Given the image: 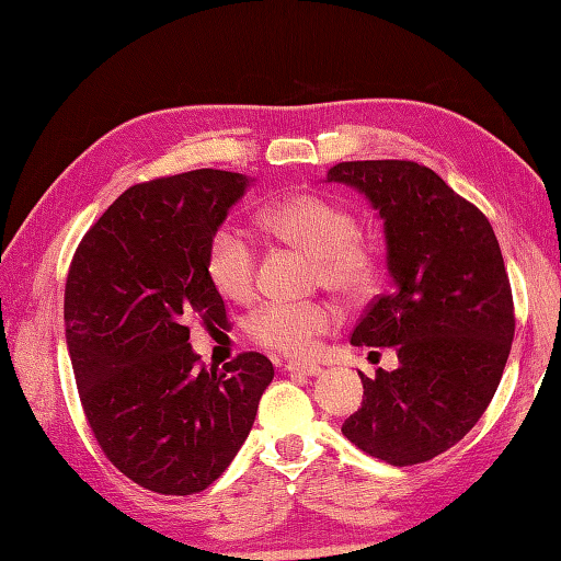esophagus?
Wrapping results in <instances>:
<instances>
[{"instance_id":"34e87169","label":"esophagus","mask_w":561,"mask_h":561,"mask_svg":"<svg viewBox=\"0 0 561 561\" xmlns=\"http://www.w3.org/2000/svg\"><path fill=\"white\" fill-rule=\"evenodd\" d=\"M284 370L297 373V375H321L323 373L321 365H313V363H287L284 365Z\"/></svg>"}]
</instances>
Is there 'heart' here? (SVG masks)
I'll return each mask as SVG.
<instances>
[{"mask_svg":"<svg viewBox=\"0 0 561 561\" xmlns=\"http://www.w3.org/2000/svg\"><path fill=\"white\" fill-rule=\"evenodd\" d=\"M279 240L316 257V279L355 299L375 279V254L358 238L353 210L319 193H291L264 213ZM208 277L222 297L248 301L257 289V248L236 222L220 226L208 242ZM335 325V311L323 301H264L250 313L252 341L282 355H307Z\"/></svg>","mask_w":561,"mask_h":561,"instance_id":"heart-1","label":"heart"}]
</instances>
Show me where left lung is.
<instances>
[{
	"label": "left lung",
	"instance_id": "1",
	"mask_svg": "<svg viewBox=\"0 0 561 561\" xmlns=\"http://www.w3.org/2000/svg\"><path fill=\"white\" fill-rule=\"evenodd\" d=\"M325 179L380 213L392 279L351 343L394 348L400 363L358 373L363 404L341 432L392 466L424 463L473 430L503 378L515 311L501 245L473 203L414 161H343Z\"/></svg>",
	"mask_w": 561,
	"mask_h": 561
}]
</instances>
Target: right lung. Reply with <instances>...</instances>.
Wrapping results in <instances>:
<instances>
[{
  "label": "right lung",
  "instance_id": "1",
  "mask_svg": "<svg viewBox=\"0 0 561 561\" xmlns=\"http://www.w3.org/2000/svg\"><path fill=\"white\" fill-rule=\"evenodd\" d=\"M252 179L220 169L137 183L85 232L66 279V343L80 404L117 471L191 495L230 466L274 378L262 353L201 365L188 321L226 325L208 242Z\"/></svg>",
  "mask_w": 561,
  "mask_h": 561
}]
</instances>
